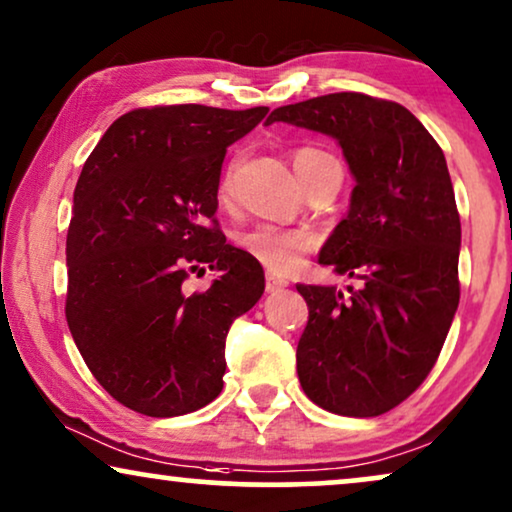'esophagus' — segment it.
Returning a JSON list of instances; mask_svg holds the SVG:
<instances>
[{
    "label": "esophagus",
    "mask_w": 512,
    "mask_h": 512,
    "mask_svg": "<svg viewBox=\"0 0 512 512\" xmlns=\"http://www.w3.org/2000/svg\"><path fill=\"white\" fill-rule=\"evenodd\" d=\"M283 288H288V281H283L281 276H274V274L267 276V292H278Z\"/></svg>",
    "instance_id": "obj_1"
}]
</instances>
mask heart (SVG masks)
I'll return each mask as SVG.
<instances>
[{
    "instance_id": "b5f03b06",
    "label": "heart",
    "mask_w": 512,
    "mask_h": 512,
    "mask_svg": "<svg viewBox=\"0 0 512 512\" xmlns=\"http://www.w3.org/2000/svg\"><path fill=\"white\" fill-rule=\"evenodd\" d=\"M292 161H295L297 175L302 182L311 180L313 175L320 173L323 168H339V161L330 152L318 147H297L292 152ZM234 185H236V161H231L224 168L220 187H217V199L220 203H229L234 199ZM236 245L257 262L264 264L274 274H290V271L299 269L304 255L318 245V236L311 229H285L276 227V224H255V227L238 231Z\"/></svg>"
}]
</instances>
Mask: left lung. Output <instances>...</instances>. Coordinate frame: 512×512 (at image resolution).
<instances>
[{
    "mask_svg": "<svg viewBox=\"0 0 512 512\" xmlns=\"http://www.w3.org/2000/svg\"><path fill=\"white\" fill-rule=\"evenodd\" d=\"M274 121L337 138L356 177L318 262L360 285H297L309 306L299 384L327 412L379 417L424 384L459 306L461 220L445 154L410 109L367 93L278 107Z\"/></svg>",
    "mask_w": 512,
    "mask_h": 512,
    "instance_id": "left-lung-1",
    "label": "left lung"
}]
</instances>
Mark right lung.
<instances>
[{
	"label": "right lung",
	"instance_id": "1",
	"mask_svg": "<svg viewBox=\"0 0 512 512\" xmlns=\"http://www.w3.org/2000/svg\"><path fill=\"white\" fill-rule=\"evenodd\" d=\"M206 105L138 107L84 163L67 229L65 316L98 384L128 410L180 417L220 395L229 325L260 302L262 267L217 224L227 147L267 117ZM214 285L189 296L205 267Z\"/></svg>",
	"mask_w": 512,
	"mask_h": 512
}]
</instances>
